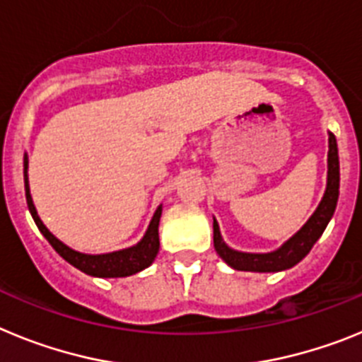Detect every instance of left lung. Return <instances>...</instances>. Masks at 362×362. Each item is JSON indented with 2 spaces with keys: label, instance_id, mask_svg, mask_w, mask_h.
<instances>
[{
  "label": "left lung",
  "instance_id": "8db88e82",
  "mask_svg": "<svg viewBox=\"0 0 362 362\" xmlns=\"http://www.w3.org/2000/svg\"><path fill=\"white\" fill-rule=\"evenodd\" d=\"M330 150H328V185H326L325 197L319 209L315 210L303 228L293 235L290 241L284 243L279 250L272 254H243L235 252L223 243L216 219H214V248L219 257L235 270L243 272H281L292 268L300 259L305 257L312 246L325 232L328 221L332 219L339 199V153L335 136L330 134Z\"/></svg>",
  "mask_w": 362,
  "mask_h": 362
}]
</instances>
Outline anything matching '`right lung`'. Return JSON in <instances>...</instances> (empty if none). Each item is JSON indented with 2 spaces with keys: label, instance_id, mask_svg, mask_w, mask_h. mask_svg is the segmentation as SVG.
<instances>
[{
  "label": "right lung",
  "instance_id": "1",
  "mask_svg": "<svg viewBox=\"0 0 362 362\" xmlns=\"http://www.w3.org/2000/svg\"><path fill=\"white\" fill-rule=\"evenodd\" d=\"M25 196H27V204L28 210L32 214V219L37 225L40 232L43 233L47 241L52 245L54 250L62 255L65 261H69L72 267H76L78 270L85 272L88 276L94 277H127L141 272L143 268L150 267L152 261L156 259L159 252V217H161V206L156 210L152 221H150V226L146 230L145 238L141 239V243H137L132 248H127V250L112 252V254H103V255H86L79 254V252L72 250L66 245H63L59 239H56L52 233L47 230V226L41 223L40 216L36 212V206L32 203L30 190H28V177H27V156H25Z\"/></svg>",
  "mask_w": 362,
  "mask_h": 362
}]
</instances>
